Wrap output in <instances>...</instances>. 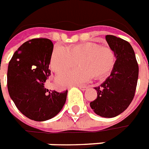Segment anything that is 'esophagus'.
I'll list each match as a JSON object with an SVG mask.
<instances>
[{"label":"esophagus","instance_id":"esophagus-1","mask_svg":"<svg viewBox=\"0 0 149 149\" xmlns=\"http://www.w3.org/2000/svg\"><path fill=\"white\" fill-rule=\"evenodd\" d=\"M79 88L81 90V91H86L87 89H88V87L87 86H79Z\"/></svg>","mask_w":149,"mask_h":149}]
</instances>
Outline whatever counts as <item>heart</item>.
<instances>
[{"mask_svg": "<svg viewBox=\"0 0 149 149\" xmlns=\"http://www.w3.org/2000/svg\"><path fill=\"white\" fill-rule=\"evenodd\" d=\"M78 70L58 75L56 79L63 86L86 84L93 77L100 79L111 72L115 63L113 52L93 42L84 43L66 49L54 48L50 59V67L56 73L65 72L76 66Z\"/></svg>", "mask_w": 149, "mask_h": 149, "instance_id": "heart-1", "label": "heart"}]
</instances>
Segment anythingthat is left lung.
<instances>
[{"label": "left lung", "instance_id": "8db88e82", "mask_svg": "<svg viewBox=\"0 0 149 149\" xmlns=\"http://www.w3.org/2000/svg\"><path fill=\"white\" fill-rule=\"evenodd\" d=\"M116 61L111 75L100 86L94 87L97 97L90 106L104 118H114L128 107L134 98L139 78V65L129 42L114 36H106Z\"/></svg>", "mask_w": 149, "mask_h": 149}]
</instances>
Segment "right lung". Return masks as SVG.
Masks as SVG:
<instances>
[{
    "instance_id": "obj_1",
    "label": "right lung",
    "mask_w": 149,
    "mask_h": 149,
    "mask_svg": "<svg viewBox=\"0 0 149 149\" xmlns=\"http://www.w3.org/2000/svg\"><path fill=\"white\" fill-rule=\"evenodd\" d=\"M53 44L48 38H34L23 43L13 55L8 69L10 97L22 113L31 120L44 121L58 114L66 100L68 91H49L45 83Z\"/></svg>"
}]
</instances>
